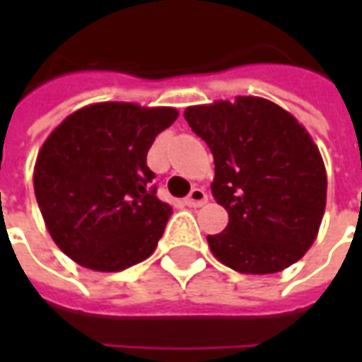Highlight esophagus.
<instances>
[{"mask_svg":"<svg viewBox=\"0 0 362 362\" xmlns=\"http://www.w3.org/2000/svg\"><path fill=\"white\" fill-rule=\"evenodd\" d=\"M207 202V194L202 188H194L189 192V196L186 197V205L189 207H202Z\"/></svg>","mask_w":362,"mask_h":362,"instance_id":"1","label":"esophagus"}]
</instances>
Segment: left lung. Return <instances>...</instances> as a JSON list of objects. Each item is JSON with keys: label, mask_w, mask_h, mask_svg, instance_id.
Instances as JSON below:
<instances>
[{"label": "left lung", "mask_w": 362, "mask_h": 362, "mask_svg": "<svg viewBox=\"0 0 362 362\" xmlns=\"http://www.w3.org/2000/svg\"><path fill=\"white\" fill-rule=\"evenodd\" d=\"M184 118L213 153V197L228 225L209 235L213 256L252 275L303 258L326 211V166L306 127L262 96L188 106Z\"/></svg>", "instance_id": "8db88e82"}]
</instances>
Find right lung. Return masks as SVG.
Instances as JSON below:
<instances>
[{
  "instance_id": "add662e5",
  "label": "right lung",
  "mask_w": 362,
  "mask_h": 362,
  "mask_svg": "<svg viewBox=\"0 0 362 362\" xmlns=\"http://www.w3.org/2000/svg\"><path fill=\"white\" fill-rule=\"evenodd\" d=\"M176 118L170 106L95 103L46 137L35 196L67 258L93 272H122L155 252L173 207L155 196L147 153Z\"/></svg>"
}]
</instances>
